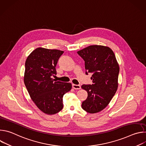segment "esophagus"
Listing matches in <instances>:
<instances>
[{"mask_svg":"<svg viewBox=\"0 0 146 146\" xmlns=\"http://www.w3.org/2000/svg\"><path fill=\"white\" fill-rule=\"evenodd\" d=\"M72 87H73V89H75V90H80V89H81V86L80 85L72 84Z\"/></svg>","mask_w":146,"mask_h":146,"instance_id":"esophagus-1","label":"esophagus"}]
</instances>
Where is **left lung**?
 <instances>
[{"label":"left lung","mask_w":146,"mask_h":146,"mask_svg":"<svg viewBox=\"0 0 146 146\" xmlns=\"http://www.w3.org/2000/svg\"><path fill=\"white\" fill-rule=\"evenodd\" d=\"M77 54L85 62L86 74H92V84H83L88 97L81 107L89 113H96L105 109L118 88L119 65L111 48L93 45L80 50Z\"/></svg>","instance_id":"1"}]
</instances>
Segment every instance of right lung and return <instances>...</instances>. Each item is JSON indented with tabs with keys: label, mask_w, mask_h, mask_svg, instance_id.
Segmentation results:
<instances>
[{
	"label": "right lung",
	"mask_w": 146,
	"mask_h": 146,
	"mask_svg": "<svg viewBox=\"0 0 146 146\" xmlns=\"http://www.w3.org/2000/svg\"><path fill=\"white\" fill-rule=\"evenodd\" d=\"M64 51L39 47L33 51L25 62L24 83L37 107L47 114L63 109L64 95L72 89L69 82L54 81L55 67Z\"/></svg>",
	"instance_id": "add662e5"
}]
</instances>
